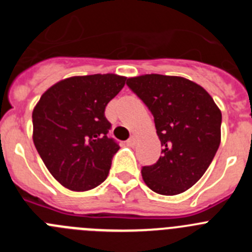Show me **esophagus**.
<instances>
[{"label": "esophagus", "instance_id": "1", "mask_svg": "<svg viewBox=\"0 0 252 252\" xmlns=\"http://www.w3.org/2000/svg\"><path fill=\"white\" fill-rule=\"evenodd\" d=\"M127 145L130 146V148H133V146L136 145V139H135V137H131V139H128Z\"/></svg>", "mask_w": 252, "mask_h": 252}]
</instances>
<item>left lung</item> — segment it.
<instances>
[{"label":"left lung","mask_w":252,"mask_h":252,"mask_svg":"<svg viewBox=\"0 0 252 252\" xmlns=\"http://www.w3.org/2000/svg\"><path fill=\"white\" fill-rule=\"evenodd\" d=\"M130 90L151 111L161 157L141 169L146 186L175 195L194 186L221 142L222 113L203 87L177 75L144 74L127 79Z\"/></svg>","instance_id":"8db88e82"}]
</instances>
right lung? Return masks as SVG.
I'll use <instances>...</instances> for the list:
<instances>
[{
  "mask_svg": "<svg viewBox=\"0 0 252 252\" xmlns=\"http://www.w3.org/2000/svg\"><path fill=\"white\" fill-rule=\"evenodd\" d=\"M126 77L75 75L62 79L40 97L32 111V140L50 174L65 188L86 192L108 175L120 146L107 137V103Z\"/></svg>",
  "mask_w": 252,
  "mask_h": 252,
  "instance_id": "add662e5",
  "label": "right lung"
}]
</instances>
